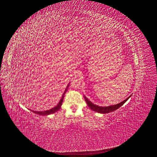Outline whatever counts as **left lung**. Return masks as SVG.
<instances>
[{
  "label": "left lung",
  "instance_id": "1",
  "mask_svg": "<svg viewBox=\"0 0 157 157\" xmlns=\"http://www.w3.org/2000/svg\"><path fill=\"white\" fill-rule=\"evenodd\" d=\"M131 97L129 96L128 98L125 99V100H124L123 101H121L118 104H116V105H110V106H107V107H101V106H98L95 105V104L92 103L90 101H89L87 98H86L85 96H84L85 98V100L87 103L88 106L92 109L94 111H96L97 113H100L101 114H106V113H111L113 112L114 111H116V110L118 109L119 107H120L121 105H123L125 103V101H127V100L129 99V98Z\"/></svg>",
  "mask_w": 157,
  "mask_h": 157
}]
</instances>
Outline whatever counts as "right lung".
Returning a JSON list of instances; mask_svg holds the SVG:
<instances>
[{"mask_svg":"<svg viewBox=\"0 0 157 157\" xmlns=\"http://www.w3.org/2000/svg\"><path fill=\"white\" fill-rule=\"evenodd\" d=\"M68 86H69V84L67 85V87L66 90H65V92H64V93H63V96H62V97H61V99L60 100L59 102L58 103L56 107H54V108H52V109H50V110H48V111H32V110H31V111H32L33 113H34L37 114H39V115H42V116L49 115V114H53V113H56V112L58 111H59V110L60 109L61 107V105H62V103H63V100L64 96H65V92H67V90L68 89Z\"/></svg>","mask_w":157,"mask_h":157,"instance_id":"obj_1","label":"right lung"}]
</instances>
